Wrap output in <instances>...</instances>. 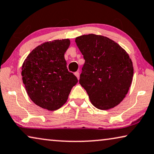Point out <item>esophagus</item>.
<instances>
[{"label":"esophagus","mask_w":154,"mask_h":154,"mask_svg":"<svg viewBox=\"0 0 154 154\" xmlns=\"http://www.w3.org/2000/svg\"><path fill=\"white\" fill-rule=\"evenodd\" d=\"M74 74H75V76L77 77V79H79V78H80V74H79V72H75V73H74Z\"/></svg>","instance_id":"obj_1"}]
</instances>
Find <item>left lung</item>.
I'll return each instance as SVG.
<instances>
[{
    "label": "left lung",
    "instance_id": "left-lung-1",
    "mask_svg": "<svg viewBox=\"0 0 154 154\" xmlns=\"http://www.w3.org/2000/svg\"><path fill=\"white\" fill-rule=\"evenodd\" d=\"M75 43L85 59L79 82L100 110L117 106L125 98L133 76V62L117 42L102 35H83Z\"/></svg>",
    "mask_w": 154,
    "mask_h": 154
}]
</instances>
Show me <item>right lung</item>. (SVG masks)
Masks as SVG:
<instances>
[{"mask_svg":"<svg viewBox=\"0 0 154 154\" xmlns=\"http://www.w3.org/2000/svg\"><path fill=\"white\" fill-rule=\"evenodd\" d=\"M69 45V39L44 42L31 51L22 64L26 92L40 108L51 111L60 108L78 82L64 59Z\"/></svg>","mask_w":154,"mask_h":154,"instance_id":"1","label":"right lung"}]
</instances>
